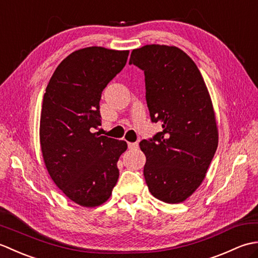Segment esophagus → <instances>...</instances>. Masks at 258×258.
Here are the masks:
<instances>
[{
  "label": "esophagus",
  "mask_w": 258,
  "mask_h": 258,
  "mask_svg": "<svg viewBox=\"0 0 258 258\" xmlns=\"http://www.w3.org/2000/svg\"><path fill=\"white\" fill-rule=\"evenodd\" d=\"M128 149L130 150H138L139 149V144L136 143V142H135V143H128Z\"/></svg>",
  "instance_id": "obj_1"
}]
</instances>
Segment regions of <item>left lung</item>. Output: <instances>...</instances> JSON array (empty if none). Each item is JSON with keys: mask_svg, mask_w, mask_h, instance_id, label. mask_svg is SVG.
<instances>
[{"mask_svg": "<svg viewBox=\"0 0 258 258\" xmlns=\"http://www.w3.org/2000/svg\"><path fill=\"white\" fill-rule=\"evenodd\" d=\"M130 64L144 71L151 119L163 127L140 143L146 184L155 199L182 203L204 180L218 145L210 93L193 59L176 46L136 48Z\"/></svg>", "mask_w": 258, "mask_h": 258, "instance_id": "8db88e82", "label": "left lung"}]
</instances>
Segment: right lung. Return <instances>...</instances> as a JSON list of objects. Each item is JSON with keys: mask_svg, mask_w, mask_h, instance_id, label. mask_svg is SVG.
<instances>
[{"mask_svg": "<svg viewBox=\"0 0 258 258\" xmlns=\"http://www.w3.org/2000/svg\"><path fill=\"white\" fill-rule=\"evenodd\" d=\"M130 51L90 46L56 68L43 96L40 143L47 172L71 201L95 207L112 195L125 141L100 136L102 92L125 67Z\"/></svg>", "mask_w": 258, "mask_h": 258, "instance_id": "add662e5", "label": "right lung"}]
</instances>
